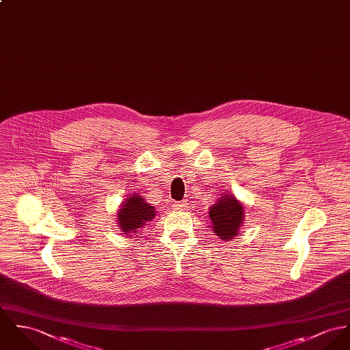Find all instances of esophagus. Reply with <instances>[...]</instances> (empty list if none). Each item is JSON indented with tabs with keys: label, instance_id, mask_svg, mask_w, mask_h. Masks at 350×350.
<instances>
[{
	"label": "esophagus",
	"instance_id": "obj_1",
	"mask_svg": "<svg viewBox=\"0 0 350 350\" xmlns=\"http://www.w3.org/2000/svg\"><path fill=\"white\" fill-rule=\"evenodd\" d=\"M186 206H187V202L186 200H182V202H176L175 204H174V207L176 208V210H185L186 208Z\"/></svg>",
	"mask_w": 350,
	"mask_h": 350
}]
</instances>
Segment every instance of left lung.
<instances>
[{"label": "left lung", "mask_w": 350, "mask_h": 350, "mask_svg": "<svg viewBox=\"0 0 350 350\" xmlns=\"http://www.w3.org/2000/svg\"><path fill=\"white\" fill-rule=\"evenodd\" d=\"M210 227L222 241H231L238 234L245 221V207L234 193L223 192L208 208Z\"/></svg>", "instance_id": "1"}]
</instances>
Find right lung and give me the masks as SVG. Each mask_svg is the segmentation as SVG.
Returning <instances> with one entry per match:
<instances>
[{
    "mask_svg": "<svg viewBox=\"0 0 350 350\" xmlns=\"http://www.w3.org/2000/svg\"><path fill=\"white\" fill-rule=\"evenodd\" d=\"M155 215L154 206L147 203L142 195L129 193L116 213V222L122 234L131 237L140 234L139 231L144 228L146 223L152 221Z\"/></svg>",
    "mask_w": 350,
    "mask_h": 350,
    "instance_id": "add662e5",
    "label": "right lung"
}]
</instances>
